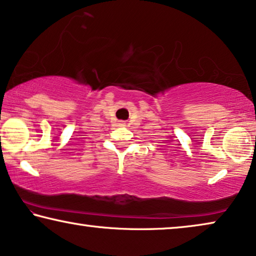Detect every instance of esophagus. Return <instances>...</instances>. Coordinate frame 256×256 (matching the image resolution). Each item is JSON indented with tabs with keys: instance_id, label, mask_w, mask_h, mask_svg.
I'll list each match as a JSON object with an SVG mask.
<instances>
[{
	"instance_id": "obj_1",
	"label": "esophagus",
	"mask_w": 256,
	"mask_h": 256,
	"mask_svg": "<svg viewBox=\"0 0 256 256\" xmlns=\"http://www.w3.org/2000/svg\"><path fill=\"white\" fill-rule=\"evenodd\" d=\"M120 125H123V126H124V123H120Z\"/></svg>"
}]
</instances>
